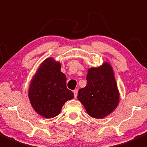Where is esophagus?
<instances>
[{"label":"esophagus","mask_w":147,"mask_h":147,"mask_svg":"<svg viewBox=\"0 0 147 147\" xmlns=\"http://www.w3.org/2000/svg\"><path fill=\"white\" fill-rule=\"evenodd\" d=\"M78 90H75L73 91V93H74V96H75V98H76L77 96H78Z\"/></svg>","instance_id":"1"}]
</instances>
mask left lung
I'll use <instances>...</instances> for the list:
<instances>
[{"label":"left lung","instance_id":"8db88e82","mask_svg":"<svg viewBox=\"0 0 147 147\" xmlns=\"http://www.w3.org/2000/svg\"><path fill=\"white\" fill-rule=\"evenodd\" d=\"M87 81L86 87L78 92V100L90 117L103 119L119 103V91L112 65L104 62L100 66L89 68Z\"/></svg>","mask_w":147,"mask_h":147}]
</instances>
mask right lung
I'll return each instance as SVG.
<instances>
[{
	"instance_id": "right-lung-1",
	"label": "right lung",
	"mask_w": 147,
	"mask_h": 147,
	"mask_svg": "<svg viewBox=\"0 0 147 147\" xmlns=\"http://www.w3.org/2000/svg\"><path fill=\"white\" fill-rule=\"evenodd\" d=\"M61 63L53 57L42 62L30 82L28 98L34 110L46 119L58 115L64 104L74 98L66 87L67 78Z\"/></svg>"
}]
</instances>
